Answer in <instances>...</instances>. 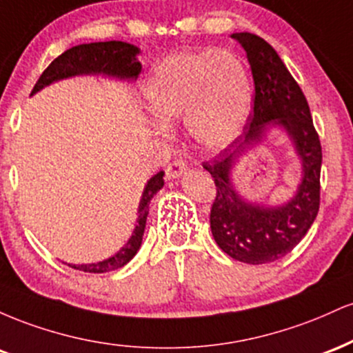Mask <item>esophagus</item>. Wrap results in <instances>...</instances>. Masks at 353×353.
Returning a JSON list of instances; mask_svg holds the SVG:
<instances>
[{
  "mask_svg": "<svg viewBox=\"0 0 353 353\" xmlns=\"http://www.w3.org/2000/svg\"><path fill=\"white\" fill-rule=\"evenodd\" d=\"M182 174H185V163L182 159H174L171 164L165 169V177L169 181L171 179H179Z\"/></svg>",
  "mask_w": 353,
  "mask_h": 353,
  "instance_id": "1",
  "label": "esophagus"
}]
</instances>
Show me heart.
Masks as SVG:
<instances>
[{"label": "heart", "mask_w": 353, "mask_h": 353, "mask_svg": "<svg viewBox=\"0 0 353 353\" xmlns=\"http://www.w3.org/2000/svg\"><path fill=\"white\" fill-rule=\"evenodd\" d=\"M143 92L161 124L184 121L190 139L205 151L232 144L252 108L249 72L228 50L174 52L154 66Z\"/></svg>", "instance_id": "obj_1"}]
</instances>
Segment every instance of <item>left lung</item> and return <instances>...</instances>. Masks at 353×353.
<instances>
[{
  "mask_svg": "<svg viewBox=\"0 0 353 353\" xmlns=\"http://www.w3.org/2000/svg\"><path fill=\"white\" fill-rule=\"evenodd\" d=\"M230 38L244 48L250 64L254 112L244 136L212 163L204 164L217 188L210 209V230L217 245L236 261L269 264L289 254L317 217L322 148L305 96L274 48L252 33H234ZM272 128L288 136L301 164V182L294 196L274 206L245 200L232 179L238 159Z\"/></svg>",
  "mask_w": 353,
  "mask_h": 353,
  "instance_id": "obj_1",
  "label": "left lung"
}]
</instances>
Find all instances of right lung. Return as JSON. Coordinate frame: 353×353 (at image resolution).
<instances>
[{
    "label": "right lung",
    "instance_id": "1",
    "mask_svg": "<svg viewBox=\"0 0 353 353\" xmlns=\"http://www.w3.org/2000/svg\"><path fill=\"white\" fill-rule=\"evenodd\" d=\"M141 50L134 44L124 41H99L79 44L71 48L58 56L50 66L39 76L38 83L34 84L31 96L39 92L41 89L50 86L58 81L74 78V76H103V78H112L117 81H128L134 83L141 72V63L137 59ZM164 171L154 174L148 184L144 185L143 196H141L139 208H137V219L134 230L128 242L104 261L92 262V264H68L72 269L83 270L91 274H104L111 270L121 269L131 261L137 254L141 244H143L145 221H148L149 204L151 199L163 189L164 185ZM66 264V262H64Z\"/></svg>",
    "mask_w": 353,
    "mask_h": 353
}]
</instances>
